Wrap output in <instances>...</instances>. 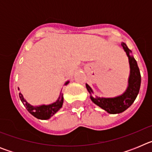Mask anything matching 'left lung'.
<instances>
[{
  "instance_id": "8db88e82",
  "label": "left lung",
  "mask_w": 152,
  "mask_h": 152,
  "mask_svg": "<svg viewBox=\"0 0 152 152\" xmlns=\"http://www.w3.org/2000/svg\"><path fill=\"white\" fill-rule=\"evenodd\" d=\"M121 45L128 57L130 68L128 87L123 94L115 97L93 96L94 91L88 84H86V88L89 92L90 98L93 103L110 114L120 113L127 110L135 101V98L139 94L141 86L140 71L138 67L137 61L132 55V51L129 49L126 43L122 42Z\"/></svg>"
}]
</instances>
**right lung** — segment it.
Returning <instances> with one entry per match:
<instances>
[{
    "mask_svg": "<svg viewBox=\"0 0 152 152\" xmlns=\"http://www.w3.org/2000/svg\"><path fill=\"white\" fill-rule=\"evenodd\" d=\"M68 83H69V80L64 83V85H67ZM18 90L20 89L18 88ZM19 96L20 98V100L22 101L24 107L26 108L28 112L39 119H49V118L52 117L55 113H56L61 108L63 101H64L63 94H61V93H60L59 97L58 98V100L56 102L48 104V105L42 104V105L39 106H33L29 104L24 99L23 96L21 93L19 94Z\"/></svg>",
    "mask_w": 152,
    "mask_h": 152,
    "instance_id": "1",
    "label": "right lung"
}]
</instances>
